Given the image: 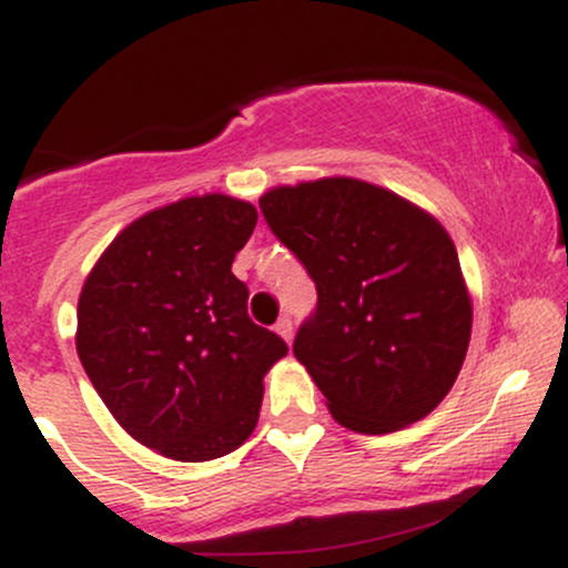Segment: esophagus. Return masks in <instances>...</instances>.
Here are the masks:
<instances>
[{
	"mask_svg": "<svg viewBox=\"0 0 568 568\" xmlns=\"http://www.w3.org/2000/svg\"><path fill=\"white\" fill-rule=\"evenodd\" d=\"M275 331L285 338V342L291 344V338H293V321H291V317H280L277 325H275Z\"/></svg>",
	"mask_w": 568,
	"mask_h": 568,
	"instance_id": "34e87169",
	"label": "esophagus"
}]
</instances>
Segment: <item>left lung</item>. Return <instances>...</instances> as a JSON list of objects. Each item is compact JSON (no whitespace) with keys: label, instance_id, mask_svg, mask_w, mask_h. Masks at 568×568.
<instances>
[{"label":"left lung","instance_id":"8db88e82","mask_svg":"<svg viewBox=\"0 0 568 568\" xmlns=\"http://www.w3.org/2000/svg\"><path fill=\"white\" fill-rule=\"evenodd\" d=\"M266 224L317 285V312L293 355L342 427L406 429L454 387L473 298L454 240L389 189L328 175L266 189Z\"/></svg>","mask_w":568,"mask_h":568}]
</instances>
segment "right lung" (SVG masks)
Returning a JSON list of instances; mask_svg holds the SVG:
<instances>
[{
    "instance_id": "add662e5",
    "label": "right lung",
    "mask_w": 568,
    "mask_h": 568,
    "mask_svg": "<svg viewBox=\"0 0 568 568\" xmlns=\"http://www.w3.org/2000/svg\"><path fill=\"white\" fill-rule=\"evenodd\" d=\"M251 202L194 194L143 213L84 277L77 355L130 438L175 462L234 452L256 429L264 376L288 347L247 317L234 253Z\"/></svg>"
}]
</instances>
